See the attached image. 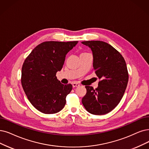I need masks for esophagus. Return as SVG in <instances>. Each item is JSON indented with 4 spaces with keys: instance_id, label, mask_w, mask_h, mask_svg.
<instances>
[{
    "instance_id": "1",
    "label": "esophagus",
    "mask_w": 149,
    "mask_h": 149,
    "mask_svg": "<svg viewBox=\"0 0 149 149\" xmlns=\"http://www.w3.org/2000/svg\"><path fill=\"white\" fill-rule=\"evenodd\" d=\"M72 86L73 87H79V84H78V83H76V82H73L72 83Z\"/></svg>"
}]
</instances>
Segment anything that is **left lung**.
I'll list each match as a JSON object with an SVG mask.
<instances>
[{
    "label": "left lung",
    "instance_id": "left-lung-1",
    "mask_svg": "<svg viewBox=\"0 0 149 149\" xmlns=\"http://www.w3.org/2000/svg\"><path fill=\"white\" fill-rule=\"evenodd\" d=\"M93 54V67L100 81L93 89L86 86L87 93L82 99L86 109L94 115L108 114L120 103L128 81L125 61L114 47L102 41H86Z\"/></svg>",
    "mask_w": 149,
    "mask_h": 149
}]
</instances>
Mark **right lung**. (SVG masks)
<instances>
[{"label": "right lung", "mask_w": 149, "mask_h": 149, "mask_svg": "<svg viewBox=\"0 0 149 149\" xmlns=\"http://www.w3.org/2000/svg\"><path fill=\"white\" fill-rule=\"evenodd\" d=\"M78 43L45 41L35 47L24 61L22 86L29 102L41 112L55 114L64 108L72 85L62 84L56 75L62 68L66 54Z\"/></svg>", "instance_id": "1"}]
</instances>
